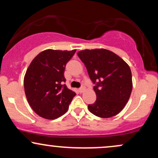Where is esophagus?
<instances>
[{
    "mask_svg": "<svg viewBox=\"0 0 158 158\" xmlns=\"http://www.w3.org/2000/svg\"><path fill=\"white\" fill-rule=\"evenodd\" d=\"M84 90H85V87H82V88H79V93H83V92H84Z\"/></svg>",
    "mask_w": 158,
    "mask_h": 158,
    "instance_id": "esophagus-1",
    "label": "esophagus"
}]
</instances>
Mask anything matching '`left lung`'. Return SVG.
Wrapping results in <instances>:
<instances>
[{"instance_id": "obj_1", "label": "left lung", "mask_w": 158, "mask_h": 158, "mask_svg": "<svg viewBox=\"0 0 158 158\" xmlns=\"http://www.w3.org/2000/svg\"><path fill=\"white\" fill-rule=\"evenodd\" d=\"M90 79L96 84L97 100L88 105L90 112L101 118L117 115L126 106L132 90L131 71L127 63L106 49L78 52Z\"/></svg>"}]
</instances>
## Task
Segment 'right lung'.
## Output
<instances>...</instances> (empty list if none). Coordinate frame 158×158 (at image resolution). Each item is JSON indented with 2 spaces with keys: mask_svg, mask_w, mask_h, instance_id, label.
<instances>
[{
  "mask_svg": "<svg viewBox=\"0 0 158 158\" xmlns=\"http://www.w3.org/2000/svg\"><path fill=\"white\" fill-rule=\"evenodd\" d=\"M76 50L41 52L27 68L23 79L24 91L32 109L41 117L55 119L64 114L76 95L65 82V66Z\"/></svg>",
  "mask_w": 158,
  "mask_h": 158,
  "instance_id": "obj_1",
  "label": "right lung"
}]
</instances>
